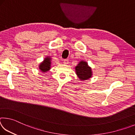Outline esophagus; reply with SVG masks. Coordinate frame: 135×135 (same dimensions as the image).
Here are the masks:
<instances>
[{
  "label": "esophagus",
  "mask_w": 135,
  "mask_h": 135,
  "mask_svg": "<svg viewBox=\"0 0 135 135\" xmlns=\"http://www.w3.org/2000/svg\"><path fill=\"white\" fill-rule=\"evenodd\" d=\"M63 61H64V63L65 64H67L68 63V59H64Z\"/></svg>",
  "instance_id": "34e87169"
}]
</instances>
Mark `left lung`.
Segmentation results:
<instances>
[{
	"instance_id": "left-lung-1",
	"label": "left lung",
	"mask_w": 135,
	"mask_h": 135,
	"mask_svg": "<svg viewBox=\"0 0 135 135\" xmlns=\"http://www.w3.org/2000/svg\"><path fill=\"white\" fill-rule=\"evenodd\" d=\"M76 72L80 80H85L92 76V70L88 65V64L84 61H81L76 67Z\"/></svg>"
}]
</instances>
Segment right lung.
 <instances>
[{"instance_id":"right-lung-1","label":"right lung","mask_w":135,"mask_h":135,"mask_svg":"<svg viewBox=\"0 0 135 135\" xmlns=\"http://www.w3.org/2000/svg\"><path fill=\"white\" fill-rule=\"evenodd\" d=\"M51 67V58H46L45 59L43 62L40 64L39 65V68L43 72H46L50 69Z\"/></svg>"}]
</instances>
